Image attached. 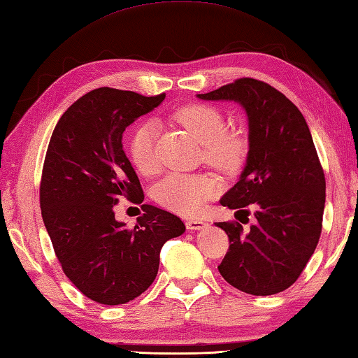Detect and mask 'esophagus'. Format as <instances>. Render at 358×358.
Masks as SVG:
<instances>
[{
  "label": "esophagus",
  "instance_id": "obj_1",
  "mask_svg": "<svg viewBox=\"0 0 358 358\" xmlns=\"http://www.w3.org/2000/svg\"><path fill=\"white\" fill-rule=\"evenodd\" d=\"M185 226H187L188 231H201V229L207 227V222L201 221V220H187Z\"/></svg>",
  "mask_w": 358,
  "mask_h": 358
}]
</instances>
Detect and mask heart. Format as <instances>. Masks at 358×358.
<instances>
[{
	"mask_svg": "<svg viewBox=\"0 0 358 358\" xmlns=\"http://www.w3.org/2000/svg\"><path fill=\"white\" fill-rule=\"evenodd\" d=\"M174 120L202 143L204 159L221 170L237 168L246 152V140L238 132L226 129L224 115L207 104H187L174 112ZM157 126L143 121L129 140L132 164L141 174H154L160 166L156 150ZM220 190L218 180L207 174L171 173L152 188V196L162 207L184 217L201 213Z\"/></svg>",
	"mask_w": 358,
	"mask_h": 358,
	"instance_id": "1",
	"label": "heart"
}]
</instances>
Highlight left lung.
I'll return each mask as SVG.
<instances>
[{"instance_id": "1", "label": "left lung", "mask_w": 358, "mask_h": 358, "mask_svg": "<svg viewBox=\"0 0 358 358\" xmlns=\"http://www.w3.org/2000/svg\"><path fill=\"white\" fill-rule=\"evenodd\" d=\"M198 98L240 103L249 121L246 166L220 202L237 213L251 204L255 224L245 234L238 221L217 222L231 243L218 271L248 294L284 292L313 255L324 213V171L306 118L284 93L252 78Z\"/></svg>"}]
</instances>
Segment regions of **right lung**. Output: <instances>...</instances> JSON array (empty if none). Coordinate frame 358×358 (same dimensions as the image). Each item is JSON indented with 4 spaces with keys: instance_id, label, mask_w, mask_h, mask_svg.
I'll return each instance as SVG.
<instances>
[{
    "instance_id": "add662e5",
    "label": "right lung",
    "mask_w": 358,
    "mask_h": 358,
    "mask_svg": "<svg viewBox=\"0 0 358 358\" xmlns=\"http://www.w3.org/2000/svg\"><path fill=\"white\" fill-rule=\"evenodd\" d=\"M164 99L165 93L101 87L73 103L52 131L40 182L42 218L65 275L98 304H126L146 292L162 246L185 232L176 215L150 204L134 227L113 212L121 198L145 199L123 132Z\"/></svg>"
}]
</instances>
